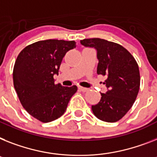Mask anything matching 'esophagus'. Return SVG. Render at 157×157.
<instances>
[{"mask_svg":"<svg viewBox=\"0 0 157 157\" xmlns=\"http://www.w3.org/2000/svg\"><path fill=\"white\" fill-rule=\"evenodd\" d=\"M78 90H79L80 91H82V92H86V91L88 90V89L86 87H82V86H78Z\"/></svg>","mask_w":157,"mask_h":157,"instance_id":"esophagus-1","label":"esophagus"}]
</instances>
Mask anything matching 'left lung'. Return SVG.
Segmentation results:
<instances>
[{
	"mask_svg": "<svg viewBox=\"0 0 157 157\" xmlns=\"http://www.w3.org/2000/svg\"><path fill=\"white\" fill-rule=\"evenodd\" d=\"M80 42L96 50L97 74L107 76L103 83L107 91L101 93L100 101L91 107L93 113L105 122H116L131 109L139 92L138 64L134 57L117 43L101 38H87Z\"/></svg>",
	"mask_w": 157,
	"mask_h": 157,
	"instance_id": "obj_1",
	"label": "left lung"
}]
</instances>
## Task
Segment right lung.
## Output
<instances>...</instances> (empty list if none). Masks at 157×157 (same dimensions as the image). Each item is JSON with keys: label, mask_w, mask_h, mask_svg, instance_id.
<instances>
[{"label": "right lung", "mask_w": 157, "mask_h": 157, "mask_svg": "<svg viewBox=\"0 0 157 157\" xmlns=\"http://www.w3.org/2000/svg\"><path fill=\"white\" fill-rule=\"evenodd\" d=\"M75 47V41L48 39L27 46L18 54L13 72L14 88L25 111L41 122L63 116L77 91L76 86H63L54 79L65 54Z\"/></svg>", "instance_id": "right-lung-1"}]
</instances>
